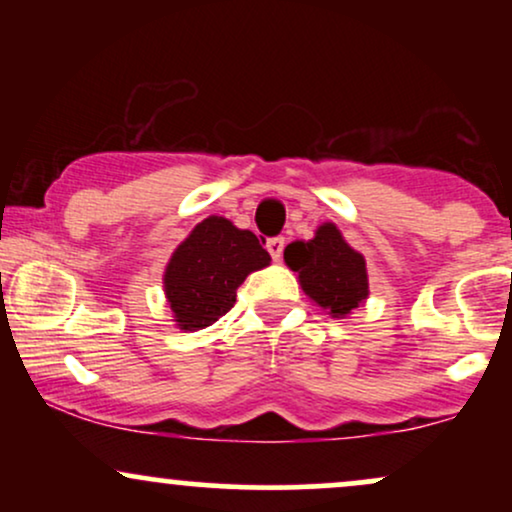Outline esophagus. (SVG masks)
I'll list each match as a JSON object with an SVG mask.
<instances>
[{"label": "esophagus", "mask_w": 512, "mask_h": 512, "mask_svg": "<svg viewBox=\"0 0 512 512\" xmlns=\"http://www.w3.org/2000/svg\"><path fill=\"white\" fill-rule=\"evenodd\" d=\"M284 245H286V240L281 236L267 240V250H269V255H272L274 262H279L281 255H284Z\"/></svg>", "instance_id": "1"}]
</instances>
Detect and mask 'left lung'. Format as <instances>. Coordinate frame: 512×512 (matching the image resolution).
<instances>
[{
    "instance_id": "1",
    "label": "left lung",
    "mask_w": 512,
    "mask_h": 512,
    "mask_svg": "<svg viewBox=\"0 0 512 512\" xmlns=\"http://www.w3.org/2000/svg\"><path fill=\"white\" fill-rule=\"evenodd\" d=\"M284 262L298 274L305 296L332 317H346L368 298L366 260L334 223H322L313 240L286 245Z\"/></svg>"
}]
</instances>
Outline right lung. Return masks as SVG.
<instances>
[{
    "label": "right lung",
    "instance_id": "right-lung-1",
    "mask_svg": "<svg viewBox=\"0 0 512 512\" xmlns=\"http://www.w3.org/2000/svg\"><path fill=\"white\" fill-rule=\"evenodd\" d=\"M269 262L272 257L252 231L236 228L223 216L197 223L170 255L163 274L175 325L185 332L214 325L233 308L245 276Z\"/></svg>",
    "mask_w": 512,
    "mask_h": 512
}]
</instances>
